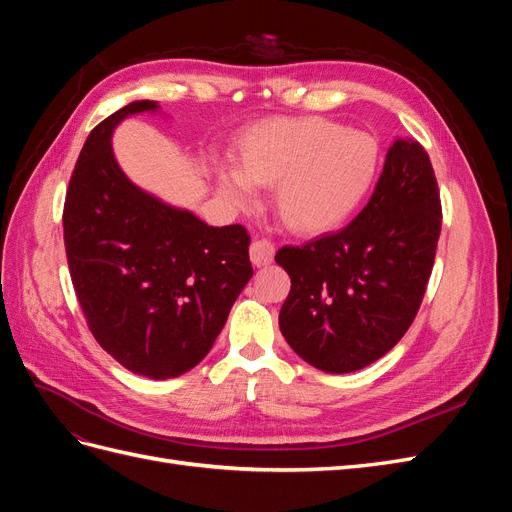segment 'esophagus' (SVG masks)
I'll list each match as a JSON object with an SVG mask.
<instances>
[{
    "label": "esophagus",
    "instance_id": "obj_1",
    "mask_svg": "<svg viewBox=\"0 0 512 512\" xmlns=\"http://www.w3.org/2000/svg\"><path fill=\"white\" fill-rule=\"evenodd\" d=\"M275 245L267 239H254L250 245V260L254 267H267L273 262Z\"/></svg>",
    "mask_w": 512,
    "mask_h": 512
}]
</instances>
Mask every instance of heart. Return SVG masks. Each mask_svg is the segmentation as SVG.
Listing matches in <instances>:
<instances>
[{"label": "heart", "instance_id": "heart-1", "mask_svg": "<svg viewBox=\"0 0 512 512\" xmlns=\"http://www.w3.org/2000/svg\"><path fill=\"white\" fill-rule=\"evenodd\" d=\"M380 145L371 134L320 117L265 119L237 138V166L213 162L228 205L256 203V185H275V211L297 235L316 237L346 224L374 188Z\"/></svg>", "mask_w": 512, "mask_h": 512}]
</instances>
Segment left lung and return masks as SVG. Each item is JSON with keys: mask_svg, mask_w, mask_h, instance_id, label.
<instances>
[{"mask_svg": "<svg viewBox=\"0 0 512 512\" xmlns=\"http://www.w3.org/2000/svg\"><path fill=\"white\" fill-rule=\"evenodd\" d=\"M440 226L427 151L397 138L369 203L346 228L275 254L292 284L280 312L288 346L327 374L378 361L421 307Z\"/></svg>", "mask_w": 512, "mask_h": 512, "instance_id": "8db88e82", "label": "left lung"}]
</instances>
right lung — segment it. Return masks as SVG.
Listing matches in <instances>:
<instances>
[{"label": "right lung", "instance_id": "right-lung-1", "mask_svg": "<svg viewBox=\"0 0 512 512\" xmlns=\"http://www.w3.org/2000/svg\"><path fill=\"white\" fill-rule=\"evenodd\" d=\"M136 100L89 132L64 205L70 277L89 331L117 363L151 380L196 367L254 275L250 235L215 228L134 185L111 147Z\"/></svg>", "mask_w": 512, "mask_h": 512}]
</instances>
